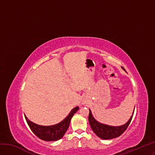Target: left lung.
Returning a JSON list of instances; mask_svg holds the SVG:
<instances>
[{
	"instance_id": "left-lung-1",
	"label": "left lung",
	"mask_w": 155,
	"mask_h": 155,
	"mask_svg": "<svg viewBox=\"0 0 155 155\" xmlns=\"http://www.w3.org/2000/svg\"><path fill=\"white\" fill-rule=\"evenodd\" d=\"M134 112L132 115V116L129 119V120L127 121V123H126L125 125L119 127H113L102 124V123L96 121L95 118L93 117L90 110L89 116H88V120H89V123L91 127V129L95 132V134L97 136L103 140H110L117 138V137L121 136L123 132L126 130L132 120Z\"/></svg>"
}]
</instances>
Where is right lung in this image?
I'll list each match as a JSON object with an SVG mask.
<instances>
[{
	"label": "right lung",
	"instance_id": "right-lung-1",
	"mask_svg": "<svg viewBox=\"0 0 155 155\" xmlns=\"http://www.w3.org/2000/svg\"><path fill=\"white\" fill-rule=\"evenodd\" d=\"M79 109L78 107L74 108L69 114L60 123L51 126H42L36 124L28 120L25 115L26 121L27 122L30 129L33 133L39 139L45 141H56L61 139L68 129L69 123L73 115Z\"/></svg>",
	"mask_w": 155,
	"mask_h": 155
}]
</instances>
